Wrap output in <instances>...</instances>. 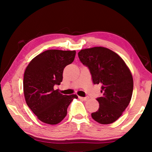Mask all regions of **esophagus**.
<instances>
[{"mask_svg": "<svg viewBox=\"0 0 152 152\" xmlns=\"http://www.w3.org/2000/svg\"><path fill=\"white\" fill-rule=\"evenodd\" d=\"M78 98L80 99L83 100V101H87V100H88L89 99L88 97H82V96H78Z\"/></svg>", "mask_w": 152, "mask_h": 152, "instance_id": "34e87169", "label": "esophagus"}]
</instances>
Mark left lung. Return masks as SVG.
Here are the masks:
<instances>
[{
    "label": "left lung",
    "mask_w": 152,
    "mask_h": 152,
    "mask_svg": "<svg viewBox=\"0 0 152 152\" xmlns=\"http://www.w3.org/2000/svg\"><path fill=\"white\" fill-rule=\"evenodd\" d=\"M81 62L87 66L94 84H101L99 108L91 116L101 124H110L121 116L132 99L133 80L129 68L116 53L103 47L82 50Z\"/></svg>",
    "instance_id": "1"
}]
</instances>
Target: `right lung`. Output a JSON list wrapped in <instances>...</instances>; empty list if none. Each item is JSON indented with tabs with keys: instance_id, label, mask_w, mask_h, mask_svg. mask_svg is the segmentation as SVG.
I'll list each match as a JSON object with an SVG mask.
<instances>
[{
	"instance_id": "add662e5",
	"label": "right lung",
	"mask_w": 152,
	"mask_h": 152,
	"mask_svg": "<svg viewBox=\"0 0 152 152\" xmlns=\"http://www.w3.org/2000/svg\"><path fill=\"white\" fill-rule=\"evenodd\" d=\"M75 56V50H50L28 64L23 78L25 101L41 121L50 125L60 123L69 104L78 98L76 94L64 95L53 88L62 82L64 69L73 62Z\"/></svg>"
}]
</instances>
